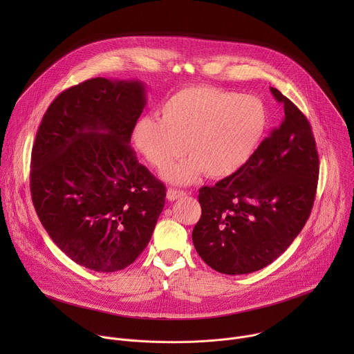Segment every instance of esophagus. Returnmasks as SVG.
I'll list each match as a JSON object with an SVG mask.
<instances>
[{
    "instance_id": "esophagus-1",
    "label": "esophagus",
    "mask_w": 354,
    "mask_h": 354,
    "mask_svg": "<svg viewBox=\"0 0 354 354\" xmlns=\"http://www.w3.org/2000/svg\"><path fill=\"white\" fill-rule=\"evenodd\" d=\"M183 196H186V193L183 190H176V189H168L167 190V198L169 201H175L178 198H182Z\"/></svg>"
}]
</instances>
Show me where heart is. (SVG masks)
Masks as SVG:
<instances>
[{
	"mask_svg": "<svg viewBox=\"0 0 354 354\" xmlns=\"http://www.w3.org/2000/svg\"><path fill=\"white\" fill-rule=\"evenodd\" d=\"M270 127V113L254 95L216 86H187L161 106V119L141 118L133 142L148 164L162 171L187 149L190 156L164 174L175 185L194 182L205 172L227 179L254 158Z\"/></svg>",
	"mask_w": 354,
	"mask_h": 354,
	"instance_id": "obj_1",
	"label": "heart"
}]
</instances>
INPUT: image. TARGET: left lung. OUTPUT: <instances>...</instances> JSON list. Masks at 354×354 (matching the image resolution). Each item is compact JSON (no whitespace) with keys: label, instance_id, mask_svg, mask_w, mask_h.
<instances>
[{"label":"left lung","instance_id":"1","mask_svg":"<svg viewBox=\"0 0 354 354\" xmlns=\"http://www.w3.org/2000/svg\"><path fill=\"white\" fill-rule=\"evenodd\" d=\"M280 127L236 175L198 190L201 217L192 239L200 258L224 274H248L276 261L306 225L319 160L311 124L279 89Z\"/></svg>","mask_w":354,"mask_h":354}]
</instances>
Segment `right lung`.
Here are the masks:
<instances>
[{"label": "right lung", "mask_w": 354, "mask_h": 354, "mask_svg": "<svg viewBox=\"0 0 354 354\" xmlns=\"http://www.w3.org/2000/svg\"><path fill=\"white\" fill-rule=\"evenodd\" d=\"M138 80L92 78L62 92L39 126L30 161L37 217L75 263L131 265L165 206V186L137 161L131 133L145 106Z\"/></svg>", "instance_id": "1"}]
</instances>
